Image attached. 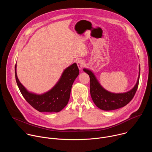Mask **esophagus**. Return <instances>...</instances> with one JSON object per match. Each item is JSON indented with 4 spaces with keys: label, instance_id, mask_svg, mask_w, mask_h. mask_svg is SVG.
<instances>
[{
    "label": "esophagus",
    "instance_id": "esophagus-1",
    "mask_svg": "<svg viewBox=\"0 0 152 152\" xmlns=\"http://www.w3.org/2000/svg\"><path fill=\"white\" fill-rule=\"evenodd\" d=\"M77 63V67L79 68V70H82V67H83L84 66V61L82 59H78L76 62Z\"/></svg>",
    "mask_w": 152,
    "mask_h": 152
}]
</instances>
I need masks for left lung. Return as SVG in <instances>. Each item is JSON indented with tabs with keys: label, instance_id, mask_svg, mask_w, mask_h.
Wrapping results in <instances>:
<instances>
[{
	"label": "left lung",
	"instance_id": "8db88e82",
	"mask_svg": "<svg viewBox=\"0 0 152 152\" xmlns=\"http://www.w3.org/2000/svg\"><path fill=\"white\" fill-rule=\"evenodd\" d=\"M83 70L90 76L91 96L94 104L100 110L111 111L126 106L133 99L137 90L140 76V66L138 79L135 86L131 90L121 93L107 91L100 85L91 70L87 69H83Z\"/></svg>",
	"mask_w": 152,
	"mask_h": 152
}]
</instances>
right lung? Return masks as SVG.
I'll return each instance as SVG.
<instances>
[{
	"label": "right lung",
	"mask_w": 152,
	"mask_h": 152,
	"mask_svg": "<svg viewBox=\"0 0 152 152\" xmlns=\"http://www.w3.org/2000/svg\"><path fill=\"white\" fill-rule=\"evenodd\" d=\"M79 73L76 63H73L63 71L52 89L38 94L28 91L21 83L17 75V64L15 66V80L21 94L33 107L41 113H58L64 109L69 102L72 85Z\"/></svg>",
	"instance_id": "obj_1"
}]
</instances>
